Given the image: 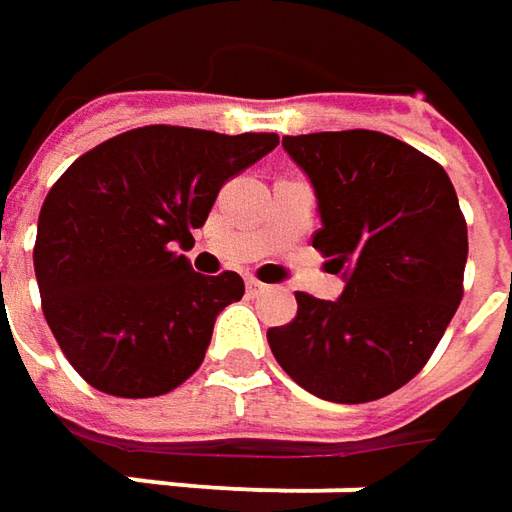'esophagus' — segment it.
<instances>
[{"label":"esophagus","mask_w":512,"mask_h":512,"mask_svg":"<svg viewBox=\"0 0 512 512\" xmlns=\"http://www.w3.org/2000/svg\"><path fill=\"white\" fill-rule=\"evenodd\" d=\"M245 285H247V293H250V296H259V293H265L267 290V285H262V282H259V279H253V276H250V279H245Z\"/></svg>","instance_id":"1"}]
</instances>
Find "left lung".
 I'll return each mask as SVG.
<instances>
[{
  "mask_svg": "<svg viewBox=\"0 0 512 512\" xmlns=\"http://www.w3.org/2000/svg\"><path fill=\"white\" fill-rule=\"evenodd\" d=\"M305 170L322 227L313 247L342 273L336 302L296 293V319L267 342L307 393L362 404L399 390L462 302L467 225L439 162L376 130L282 139Z\"/></svg>",
  "mask_w": 512,
  "mask_h": 512,
  "instance_id": "8db88e82",
  "label": "left lung"
}]
</instances>
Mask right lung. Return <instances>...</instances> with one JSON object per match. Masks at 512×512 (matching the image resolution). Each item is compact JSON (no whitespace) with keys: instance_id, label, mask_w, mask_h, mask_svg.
<instances>
[{"instance_id":"obj_1","label":"right lung","mask_w":512,"mask_h":512,"mask_svg":"<svg viewBox=\"0 0 512 512\" xmlns=\"http://www.w3.org/2000/svg\"><path fill=\"white\" fill-rule=\"evenodd\" d=\"M279 145L148 125L70 165L39 213L42 310L73 370L122 399L170 393L199 370L216 316L245 296L239 273H196L190 247L227 179Z\"/></svg>"}]
</instances>
